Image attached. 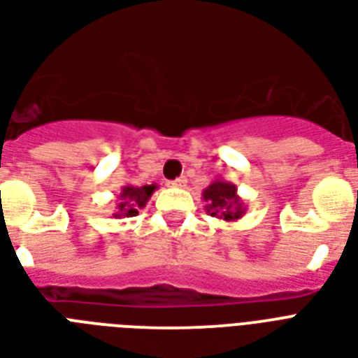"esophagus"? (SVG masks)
<instances>
[{"instance_id": "1", "label": "esophagus", "mask_w": 358, "mask_h": 358, "mask_svg": "<svg viewBox=\"0 0 358 358\" xmlns=\"http://www.w3.org/2000/svg\"><path fill=\"white\" fill-rule=\"evenodd\" d=\"M185 184H187V178H185V176H180V178L173 180V182H169V185H171V187H185Z\"/></svg>"}]
</instances>
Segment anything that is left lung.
<instances>
[{
  "instance_id": "obj_1",
  "label": "left lung",
  "mask_w": 358,
  "mask_h": 358,
  "mask_svg": "<svg viewBox=\"0 0 358 358\" xmlns=\"http://www.w3.org/2000/svg\"><path fill=\"white\" fill-rule=\"evenodd\" d=\"M202 199L206 202L204 210H206L208 215L227 221V223L238 221L247 212L243 199L238 195L236 184L227 182L223 178L213 180L212 184L202 191Z\"/></svg>"
}]
</instances>
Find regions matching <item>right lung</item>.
I'll use <instances>...</instances> for the list:
<instances>
[{"label":"right lung","instance_id":"right-lung-1","mask_svg":"<svg viewBox=\"0 0 358 358\" xmlns=\"http://www.w3.org/2000/svg\"><path fill=\"white\" fill-rule=\"evenodd\" d=\"M157 189L156 184L150 185H124L120 189V195L117 196V204H115V219H126L139 215V210L146 206V202L150 201L152 193Z\"/></svg>","mask_w":358,"mask_h":358}]
</instances>
